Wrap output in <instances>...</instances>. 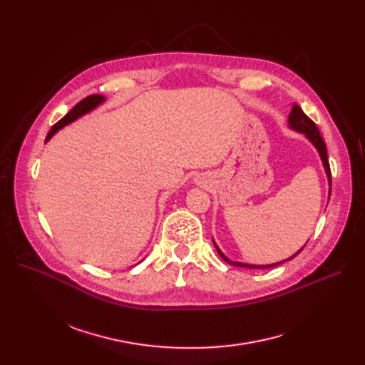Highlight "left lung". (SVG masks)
I'll use <instances>...</instances> for the list:
<instances>
[{"label": "left lung", "instance_id": "8db88e82", "mask_svg": "<svg viewBox=\"0 0 365 365\" xmlns=\"http://www.w3.org/2000/svg\"><path fill=\"white\" fill-rule=\"evenodd\" d=\"M289 125L292 127V128H294V130H297V131H300V133H303V134H306V137L315 144V147L318 148V151H319V154H321V159H322V162H324V166H325V170H327V175H328V178H329V185H331V168H329V160H328V153H327V145H325V141H324V138H322V135H321V133H319V130H318V127H317V124L312 121L303 111H302V108L299 107V106H293V108H292V113H290V115H289ZM217 247V245H215ZM217 250H218V254L225 259L227 263H230V264H232V266H237V267H247V269H270V267H276V266H279V264H282V263H284V262H289V259H292V258H294L302 250H299L293 257H290V258H287V259H283V262H280V263H276V264H269V266H251V264H244V263H237V262H231V259H228L222 252H221V250L217 247Z\"/></svg>", "mask_w": 365, "mask_h": 365}]
</instances>
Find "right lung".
Returning a JSON list of instances; mask_svg holds the SVG:
<instances>
[{
	"instance_id": "1",
	"label": "right lung",
	"mask_w": 365,
	"mask_h": 365,
	"mask_svg": "<svg viewBox=\"0 0 365 365\" xmlns=\"http://www.w3.org/2000/svg\"><path fill=\"white\" fill-rule=\"evenodd\" d=\"M102 101H103V96H101V95H89V96L83 98L82 101H79V102L76 103V106H75L62 120H59L53 127H51V130L48 131V134H47V137H46V141H48L51 135H53V134H55L58 130H61L62 127H65L66 124H71L72 121H75L76 118H79V117L83 115L85 113L93 110L96 106H99V103H101Z\"/></svg>"
}]
</instances>
